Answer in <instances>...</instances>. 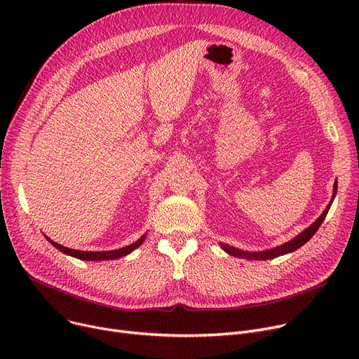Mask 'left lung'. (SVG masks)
Returning a JSON list of instances; mask_svg holds the SVG:
<instances>
[{"label": "left lung", "mask_w": 359, "mask_h": 359, "mask_svg": "<svg viewBox=\"0 0 359 359\" xmlns=\"http://www.w3.org/2000/svg\"><path fill=\"white\" fill-rule=\"evenodd\" d=\"M336 192H337V180L334 182L333 184V195H332V201L329 202V205L326 206V210L323 211V214L320 215L309 229H306L303 233H299L297 237H294L292 240H290L288 243L285 244H280V246L278 248H273L271 250H265V252H243V250H238L236 248H231L229 246V244H224L221 243V249L224 252H227L229 255L231 256H236V257H243V259H248V260H266V259H273V257H278V256H282V255H287V253H291V252H295L297 249H299L301 246H304V244L316 234V231L318 230L320 225H322V222L325 221L329 210H330V205L336 196Z\"/></svg>", "instance_id": "obj_1"}]
</instances>
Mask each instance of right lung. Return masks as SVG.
<instances>
[{
  "mask_svg": "<svg viewBox=\"0 0 359 359\" xmlns=\"http://www.w3.org/2000/svg\"><path fill=\"white\" fill-rule=\"evenodd\" d=\"M46 237V236H45ZM46 240L52 244L53 248L58 249L60 252L68 255V256H72V257H77L80 260H113V259H119V257H123L126 255H129L130 252H134L137 248H140L141 244L144 243L145 240V234L138 238L135 243L129 244V246H125L122 249H116V250H109V252H83V250H74V249H68V248H64L61 246V244L52 241L49 237H46Z\"/></svg>",
  "mask_w": 359,
  "mask_h": 359,
  "instance_id": "1",
  "label": "right lung"
}]
</instances>
